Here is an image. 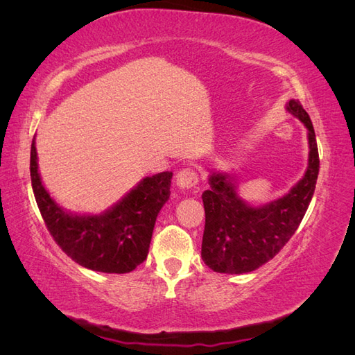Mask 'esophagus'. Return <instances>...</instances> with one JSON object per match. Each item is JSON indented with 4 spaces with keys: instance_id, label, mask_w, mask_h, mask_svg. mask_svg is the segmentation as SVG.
Segmentation results:
<instances>
[{
    "instance_id": "34e87169",
    "label": "esophagus",
    "mask_w": 355,
    "mask_h": 355,
    "mask_svg": "<svg viewBox=\"0 0 355 355\" xmlns=\"http://www.w3.org/2000/svg\"><path fill=\"white\" fill-rule=\"evenodd\" d=\"M176 185L180 189H191L198 185V175L194 168H184L176 175Z\"/></svg>"
}]
</instances>
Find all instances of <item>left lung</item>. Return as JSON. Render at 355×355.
Here are the masks:
<instances>
[{
	"label": "left lung",
	"instance_id": "8db88e82",
	"mask_svg": "<svg viewBox=\"0 0 355 355\" xmlns=\"http://www.w3.org/2000/svg\"><path fill=\"white\" fill-rule=\"evenodd\" d=\"M286 110L308 130L305 175L282 198L254 207L239 197L234 175L213 171L210 189L201 196L206 211L201 257L214 272L245 274L257 270L283 249L305 216L320 168L315 132L299 101H288Z\"/></svg>",
	"mask_w": 355,
	"mask_h": 355
}]
</instances>
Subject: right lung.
<instances>
[{"label": "right lung", "instance_id": "right-lung-1", "mask_svg": "<svg viewBox=\"0 0 355 355\" xmlns=\"http://www.w3.org/2000/svg\"><path fill=\"white\" fill-rule=\"evenodd\" d=\"M171 171L144 178L101 214H78L50 197L38 173L35 139L31 145V182L46 227L72 261L92 271L125 274L148 256L154 225L170 198Z\"/></svg>", "mask_w": 355, "mask_h": 355}]
</instances>
